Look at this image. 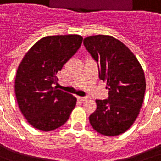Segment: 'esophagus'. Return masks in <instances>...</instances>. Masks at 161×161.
<instances>
[{"label": "esophagus", "instance_id": "1", "mask_svg": "<svg viewBox=\"0 0 161 161\" xmlns=\"http://www.w3.org/2000/svg\"><path fill=\"white\" fill-rule=\"evenodd\" d=\"M78 99V100H80V101H85L87 100V98L86 97H78L77 98Z\"/></svg>", "mask_w": 161, "mask_h": 161}]
</instances>
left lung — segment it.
<instances>
[{
	"mask_svg": "<svg viewBox=\"0 0 161 161\" xmlns=\"http://www.w3.org/2000/svg\"><path fill=\"white\" fill-rule=\"evenodd\" d=\"M83 44L99 64V77L109 94L108 99H96L97 108L89 122L101 135H121L132 126L142 107L146 88L144 70L132 52L112 36H88Z\"/></svg>",
	"mask_w": 161,
	"mask_h": 161,
	"instance_id": "obj_1",
	"label": "left lung"
}]
</instances>
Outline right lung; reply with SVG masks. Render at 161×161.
I'll list each match as a JSON object with an SVG mask.
<instances>
[{
  "instance_id": "right-lung-1",
  "label": "right lung",
  "mask_w": 161,
  "mask_h": 161,
  "mask_svg": "<svg viewBox=\"0 0 161 161\" xmlns=\"http://www.w3.org/2000/svg\"><path fill=\"white\" fill-rule=\"evenodd\" d=\"M80 35L42 37L24 56L16 71L15 93L18 107L35 129L52 131L63 125L75 108L74 96L53 88L57 74L80 47Z\"/></svg>"
}]
</instances>
